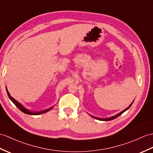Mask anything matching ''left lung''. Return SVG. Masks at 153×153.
I'll return each instance as SVG.
<instances>
[{
	"mask_svg": "<svg viewBox=\"0 0 153 153\" xmlns=\"http://www.w3.org/2000/svg\"><path fill=\"white\" fill-rule=\"evenodd\" d=\"M133 102H132V104H131L128 106V107L127 108H126L125 109H124L123 111H122L121 112H120L119 113H118V114H117V115H115V116H112V117H109V118H104V119H103V118H98V117H94V116H92L91 115H91L92 117H93V118L96 119H98V120H103V121H109V120H113L114 119H116L117 117H118L119 116H120V115H122L124 112L126 111V110H128V109L131 107V105H132V104H133Z\"/></svg>",
	"mask_w": 153,
	"mask_h": 153,
	"instance_id": "left-lung-1",
	"label": "left lung"
}]
</instances>
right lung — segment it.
I'll return each instance as SVG.
<instances>
[{
	"instance_id": "add662e5",
	"label": "right lung",
	"mask_w": 153,
	"mask_h": 153,
	"mask_svg": "<svg viewBox=\"0 0 153 153\" xmlns=\"http://www.w3.org/2000/svg\"><path fill=\"white\" fill-rule=\"evenodd\" d=\"M6 92H7V94H8V95L9 98L10 99V100H11V101L14 104H15V105L17 106V108H18L21 110V111L25 113H26V114L32 115H40V114H43V113H46V112L49 111V110H51L52 108H53V107H51V108H48V109H45V110H42V111H30V109H28L25 108L24 106H23L22 104H21L19 102H17V101L16 100H15V99H14L13 97H12L11 96H10V93H9V92H8V89H7V88H6Z\"/></svg>"
}]
</instances>
